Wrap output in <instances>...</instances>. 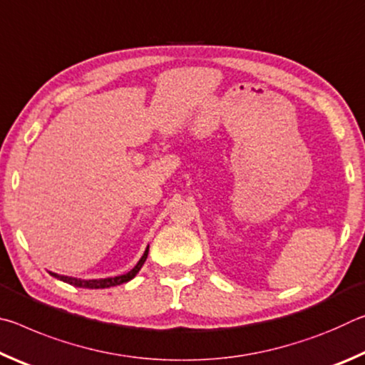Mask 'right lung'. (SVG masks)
I'll use <instances>...</instances> for the list:
<instances>
[{"label":"right lung","mask_w":365,"mask_h":365,"mask_svg":"<svg viewBox=\"0 0 365 365\" xmlns=\"http://www.w3.org/2000/svg\"><path fill=\"white\" fill-rule=\"evenodd\" d=\"M148 251H150V246L145 250L143 256L138 261V264L135 265V267L127 272V274L123 275H117V277H109V279H95V280H82V279H76V277H67V275H59V274H54V272H49L54 279L58 280H63L66 283H69V285L73 287H78V288H90V289H98V288H110V287H115V285H122V283H127L130 282L135 275L138 274L140 269L143 267V264L148 257Z\"/></svg>","instance_id":"1"}]
</instances>
